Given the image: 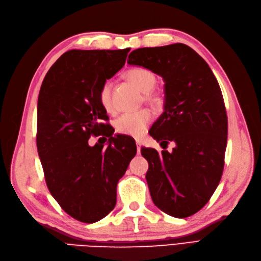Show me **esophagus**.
Segmentation results:
<instances>
[{"label": "esophagus", "instance_id": "34e87169", "mask_svg": "<svg viewBox=\"0 0 261 261\" xmlns=\"http://www.w3.org/2000/svg\"><path fill=\"white\" fill-rule=\"evenodd\" d=\"M136 146H137V152L140 153V141L136 140Z\"/></svg>", "mask_w": 261, "mask_h": 261}]
</instances>
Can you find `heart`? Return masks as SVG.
<instances>
[{"label":"heart","instance_id":"heart-1","mask_svg":"<svg viewBox=\"0 0 261 261\" xmlns=\"http://www.w3.org/2000/svg\"><path fill=\"white\" fill-rule=\"evenodd\" d=\"M125 75L126 78L135 85L140 91L145 92V101L153 105L159 103L161 101L160 94L152 90L156 83V77L151 70L143 67H134L128 69ZM98 98L102 108L107 112L113 113L115 111L112 98L111 81H106L101 85ZM150 121H151V113L147 109L139 110V111L136 112H127L122 114L115 121V129L118 134H122V135L139 138L145 134Z\"/></svg>","mask_w":261,"mask_h":261}]
</instances>
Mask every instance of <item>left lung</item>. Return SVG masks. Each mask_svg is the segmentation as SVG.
Masks as SVG:
<instances>
[{"label":"left lung","mask_w":261,"mask_h":261,"mask_svg":"<svg viewBox=\"0 0 261 261\" xmlns=\"http://www.w3.org/2000/svg\"><path fill=\"white\" fill-rule=\"evenodd\" d=\"M129 65L148 68L164 81V112L149 133L163 149L141 148L146 179L155 206L175 218L198 212L217 189L224 167L227 116L216 76L188 45L140 48Z\"/></svg>","instance_id":"left-lung-1"}]
</instances>
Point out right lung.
Instances as JSON below:
<instances>
[{"mask_svg":"<svg viewBox=\"0 0 261 261\" xmlns=\"http://www.w3.org/2000/svg\"><path fill=\"white\" fill-rule=\"evenodd\" d=\"M129 50L67 51L39 92L37 148L46 186L61 208L84 223L114 209L117 183L137 151L132 138L113 136L102 123L109 117L98 98L101 85L124 66ZM98 133L110 137L108 147L89 146L90 136Z\"/></svg>","mask_w":261,"mask_h":261,"instance_id":"obj_1","label":"right lung"}]
</instances>
